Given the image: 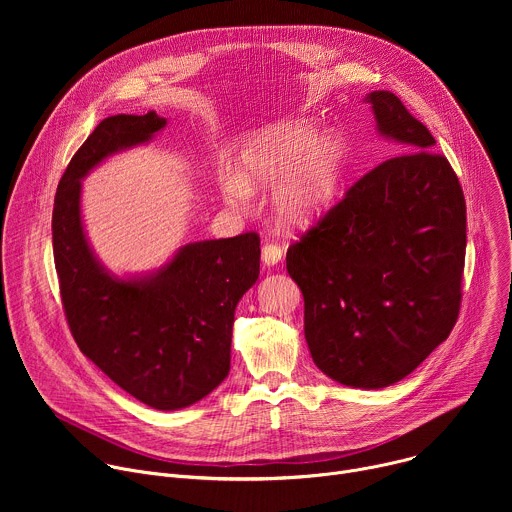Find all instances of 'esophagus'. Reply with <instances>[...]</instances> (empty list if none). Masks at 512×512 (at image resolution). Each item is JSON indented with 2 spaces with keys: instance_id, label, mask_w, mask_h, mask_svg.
<instances>
[{
  "instance_id": "1",
  "label": "esophagus",
  "mask_w": 512,
  "mask_h": 512,
  "mask_svg": "<svg viewBox=\"0 0 512 512\" xmlns=\"http://www.w3.org/2000/svg\"><path fill=\"white\" fill-rule=\"evenodd\" d=\"M283 257V247L277 243H265L261 251V259L265 265H277Z\"/></svg>"
}]
</instances>
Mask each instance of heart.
<instances>
[{
	"mask_svg": "<svg viewBox=\"0 0 512 512\" xmlns=\"http://www.w3.org/2000/svg\"><path fill=\"white\" fill-rule=\"evenodd\" d=\"M346 156L338 131L316 133L308 121L281 123L247 143L239 170L223 174L221 190L229 204L241 206L253 190L275 186V216L285 225H306L334 198Z\"/></svg>",
	"mask_w": 512,
	"mask_h": 512,
	"instance_id": "1",
	"label": "heart"
}]
</instances>
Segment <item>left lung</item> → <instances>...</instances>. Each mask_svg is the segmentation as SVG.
<instances>
[{
	"label": "left lung",
	"instance_id": "left-lung-1",
	"mask_svg": "<svg viewBox=\"0 0 512 512\" xmlns=\"http://www.w3.org/2000/svg\"><path fill=\"white\" fill-rule=\"evenodd\" d=\"M379 133L403 152L354 182L300 241L287 273L304 294L316 367L356 389H383L452 332L462 304L466 202L435 139L391 91L367 95Z\"/></svg>",
	"mask_w": 512,
	"mask_h": 512
}]
</instances>
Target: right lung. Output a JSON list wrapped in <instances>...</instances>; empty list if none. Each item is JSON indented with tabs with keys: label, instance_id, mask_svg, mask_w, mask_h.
<instances>
[{
	"label": "right lung",
	"instance_id": "obj_1",
	"mask_svg": "<svg viewBox=\"0 0 512 512\" xmlns=\"http://www.w3.org/2000/svg\"><path fill=\"white\" fill-rule=\"evenodd\" d=\"M166 119H103L64 170L52 210L60 298L81 352L123 391L162 411L188 407L231 369L235 308L259 277V235L198 241L145 277L119 279L95 259L81 221V178L152 139Z\"/></svg>",
	"mask_w": 512,
	"mask_h": 512
}]
</instances>
